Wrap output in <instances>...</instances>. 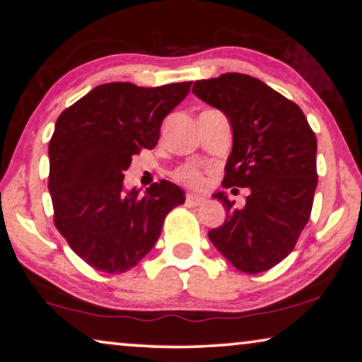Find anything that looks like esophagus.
I'll return each mask as SVG.
<instances>
[{
    "instance_id": "34e87169",
    "label": "esophagus",
    "mask_w": 362,
    "mask_h": 362,
    "mask_svg": "<svg viewBox=\"0 0 362 362\" xmlns=\"http://www.w3.org/2000/svg\"><path fill=\"white\" fill-rule=\"evenodd\" d=\"M206 199L199 194H192V192H189V194H186V202L189 206H201L202 202H204Z\"/></svg>"
}]
</instances>
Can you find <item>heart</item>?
<instances>
[{
	"label": "heart",
	"instance_id": "1",
	"mask_svg": "<svg viewBox=\"0 0 362 362\" xmlns=\"http://www.w3.org/2000/svg\"><path fill=\"white\" fill-rule=\"evenodd\" d=\"M176 180L182 182V185H187L191 187L204 186V176H202V173L197 170V168L192 166L181 168V170L176 173Z\"/></svg>",
	"mask_w": 362,
	"mask_h": 362
}]
</instances>
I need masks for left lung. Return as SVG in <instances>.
Segmentation results:
<instances>
[{"label":"left lung","instance_id":"left-lung-1","mask_svg":"<svg viewBox=\"0 0 362 362\" xmlns=\"http://www.w3.org/2000/svg\"><path fill=\"white\" fill-rule=\"evenodd\" d=\"M192 93L232 127L222 186L249 187L244 207L224 191L212 194L226 221L207 235L237 270L260 274L293 250L310 219L318 185L316 136L296 103L245 74L197 81Z\"/></svg>","mask_w":362,"mask_h":362}]
</instances>
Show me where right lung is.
<instances>
[{"mask_svg": "<svg viewBox=\"0 0 362 362\" xmlns=\"http://www.w3.org/2000/svg\"><path fill=\"white\" fill-rule=\"evenodd\" d=\"M191 82L138 87L102 83L59 115L49 141L54 224L83 262L105 274L135 267L161 234L180 186L161 180L140 196L123 177L141 148L153 150L165 117L185 100Z\"/></svg>", "mask_w": 362, "mask_h": 362, "instance_id": "add662e5", "label": "right lung"}]
</instances>
